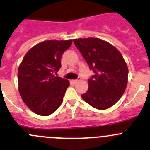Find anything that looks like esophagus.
Masks as SVG:
<instances>
[{"mask_svg": "<svg viewBox=\"0 0 150 150\" xmlns=\"http://www.w3.org/2000/svg\"><path fill=\"white\" fill-rule=\"evenodd\" d=\"M81 77H78V79H76V80H72V83H73V84H75L77 82H78V81H81Z\"/></svg>", "mask_w": 150, "mask_h": 150, "instance_id": "obj_1", "label": "esophagus"}]
</instances>
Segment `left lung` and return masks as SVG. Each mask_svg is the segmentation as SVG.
<instances>
[{
    "mask_svg": "<svg viewBox=\"0 0 150 150\" xmlns=\"http://www.w3.org/2000/svg\"><path fill=\"white\" fill-rule=\"evenodd\" d=\"M73 42L94 72L88 80V89L82 98L98 110L113 106L128 83V69L122 54L112 45L96 38L74 39Z\"/></svg>",
    "mask_w": 150,
    "mask_h": 150,
    "instance_id": "1",
    "label": "left lung"
}]
</instances>
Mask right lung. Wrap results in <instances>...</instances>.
Here are the masks:
<instances>
[{"instance_id": "1", "label": "right lung", "mask_w": 150, "mask_h": 150, "mask_svg": "<svg viewBox=\"0 0 150 150\" xmlns=\"http://www.w3.org/2000/svg\"><path fill=\"white\" fill-rule=\"evenodd\" d=\"M72 40H50L38 43L25 54L18 69L21 97L33 112L42 116L52 114L62 103L69 81L55 74L61 68L63 53Z\"/></svg>"}]
</instances>
